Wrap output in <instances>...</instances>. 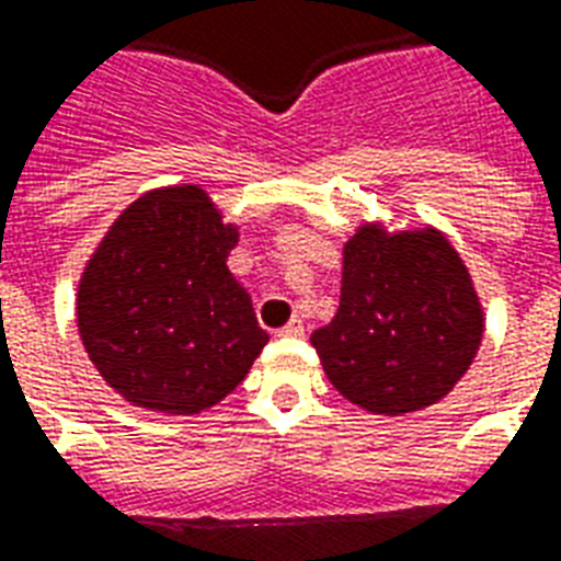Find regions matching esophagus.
I'll return each mask as SVG.
<instances>
[{
	"mask_svg": "<svg viewBox=\"0 0 561 561\" xmlns=\"http://www.w3.org/2000/svg\"><path fill=\"white\" fill-rule=\"evenodd\" d=\"M279 335L282 337H302L306 335V323H302L299 318H294L290 323H285V327L279 329Z\"/></svg>",
	"mask_w": 561,
	"mask_h": 561,
	"instance_id": "1",
	"label": "esophagus"
}]
</instances>
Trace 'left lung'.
<instances>
[{"mask_svg":"<svg viewBox=\"0 0 561 561\" xmlns=\"http://www.w3.org/2000/svg\"><path fill=\"white\" fill-rule=\"evenodd\" d=\"M482 327L468 267L442 232L365 224L344 243L341 306L311 344L350 403L409 414L438 403L468 374Z\"/></svg>","mask_w":561,"mask_h":561,"instance_id":"obj_1","label":"left lung"}]
</instances>
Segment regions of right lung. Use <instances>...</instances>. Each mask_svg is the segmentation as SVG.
<instances>
[{
    "instance_id": "obj_1",
    "label": "right lung",
    "mask_w": 561,
    "mask_h": 561,
    "mask_svg": "<svg viewBox=\"0 0 561 561\" xmlns=\"http://www.w3.org/2000/svg\"><path fill=\"white\" fill-rule=\"evenodd\" d=\"M234 243L199 185L149 191L102 238L79 282V335L128 403L196 414L250 374L267 332L226 267Z\"/></svg>"
}]
</instances>
